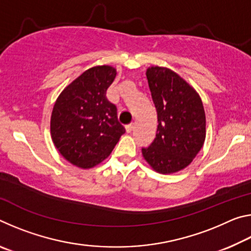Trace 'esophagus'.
I'll list each match as a JSON object with an SVG mask.
<instances>
[{
  "label": "esophagus",
  "mask_w": 251,
  "mask_h": 251,
  "mask_svg": "<svg viewBox=\"0 0 251 251\" xmlns=\"http://www.w3.org/2000/svg\"><path fill=\"white\" fill-rule=\"evenodd\" d=\"M134 129V124L133 123H131V124H128V125H126V131L127 133H130L131 130Z\"/></svg>",
  "instance_id": "1"
}]
</instances>
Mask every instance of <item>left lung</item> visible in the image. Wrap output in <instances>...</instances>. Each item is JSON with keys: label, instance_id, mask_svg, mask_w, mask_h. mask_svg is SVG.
Segmentation results:
<instances>
[{"label": "left lung", "instance_id": "left-lung-1", "mask_svg": "<svg viewBox=\"0 0 251 251\" xmlns=\"http://www.w3.org/2000/svg\"><path fill=\"white\" fill-rule=\"evenodd\" d=\"M146 76L158 126L152 143L142 148L143 156L160 174L179 172L192 163L205 142L202 101L185 79L166 67H150Z\"/></svg>", "mask_w": 251, "mask_h": 251}]
</instances>
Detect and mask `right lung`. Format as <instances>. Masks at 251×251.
I'll return each mask as SVG.
<instances>
[{
  "instance_id": "right-lung-1",
  "label": "right lung",
  "mask_w": 251,
  "mask_h": 251,
  "mask_svg": "<svg viewBox=\"0 0 251 251\" xmlns=\"http://www.w3.org/2000/svg\"><path fill=\"white\" fill-rule=\"evenodd\" d=\"M116 76L112 66L85 71L61 93L50 117L55 147L66 160L80 168L96 166L112 152L125 127L106 91Z\"/></svg>"
}]
</instances>
